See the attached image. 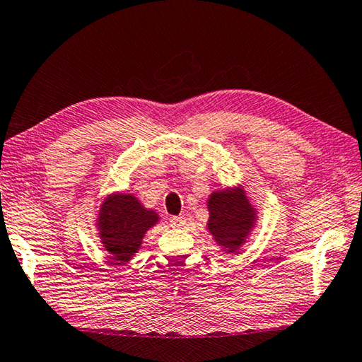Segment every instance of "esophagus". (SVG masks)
I'll list each match as a JSON object with an SVG mask.
<instances>
[{"label": "esophagus", "mask_w": 362, "mask_h": 362, "mask_svg": "<svg viewBox=\"0 0 362 362\" xmlns=\"http://www.w3.org/2000/svg\"><path fill=\"white\" fill-rule=\"evenodd\" d=\"M187 224L186 218H181V216H173L170 219V226L175 227V229H182Z\"/></svg>", "instance_id": "obj_1"}]
</instances>
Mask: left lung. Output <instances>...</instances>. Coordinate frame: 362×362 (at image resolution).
<instances>
[{
  "instance_id": "8db88e82",
  "label": "left lung",
  "mask_w": 362,
  "mask_h": 362,
  "mask_svg": "<svg viewBox=\"0 0 362 362\" xmlns=\"http://www.w3.org/2000/svg\"><path fill=\"white\" fill-rule=\"evenodd\" d=\"M208 230L229 252H235L255 226L252 210L243 191L213 192L208 200Z\"/></svg>"
}]
</instances>
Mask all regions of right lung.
Segmentation results:
<instances>
[{
  "label": "right lung",
  "mask_w": 362,
  "mask_h": 362,
  "mask_svg": "<svg viewBox=\"0 0 362 362\" xmlns=\"http://www.w3.org/2000/svg\"><path fill=\"white\" fill-rule=\"evenodd\" d=\"M158 221L157 214L139 204L130 194H114L107 197L100 210L98 229L111 259L127 262L138 251L149 227Z\"/></svg>",
  "instance_id": "obj_1"
}]
</instances>
